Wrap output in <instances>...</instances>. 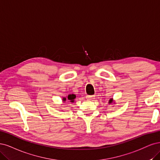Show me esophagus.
<instances>
[{
    "mask_svg": "<svg viewBox=\"0 0 160 160\" xmlns=\"http://www.w3.org/2000/svg\"><path fill=\"white\" fill-rule=\"evenodd\" d=\"M86 99H87V100H94V96H90V95H88V96H86Z\"/></svg>",
    "mask_w": 160,
    "mask_h": 160,
    "instance_id": "34e87169",
    "label": "esophagus"
}]
</instances>
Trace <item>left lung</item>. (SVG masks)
<instances>
[{
  "label": "left lung",
  "instance_id": "8db88e82",
  "mask_svg": "<svg viewBox=\"0 0 160 160\" xmlns=\"http://www.w3.org/2000/svg\"><path fill=\"white\" fill-rule=\"evenodd\" d=\"M112 99H110V100H109V103H112Z\"/></svg>",
  "mask_w": 160,
  "mask_h": 160
}]
</instances>
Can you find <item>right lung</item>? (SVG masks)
Here are the masks:
<instances>
[{"mask_svg": "<svg viewBox=\"0 0 160 160\" xmlns=\"http://www.w3.org/2000/svg\"><path fill=\"white\" fill-rule=\"evenodd\" d=\"M75 98H76V95L70 94V95H68V98H63V101H66V100H68L69 102H73Z\"/></svg>", "mask_w": 160, "mask_h": 160, "instance_id": "obj_1", "label": "right lung"}]
</instances>
